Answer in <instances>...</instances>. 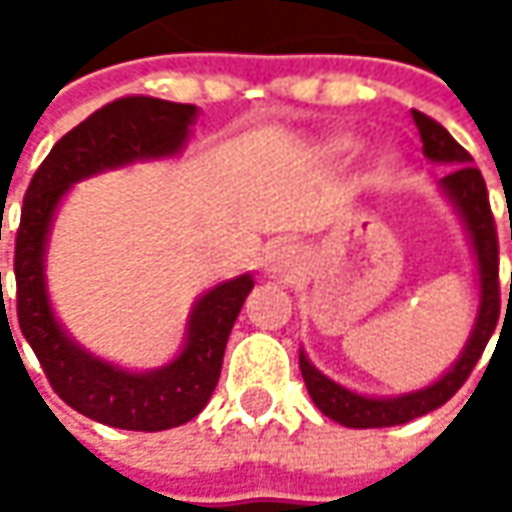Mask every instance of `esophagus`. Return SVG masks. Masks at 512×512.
I'll return each instance as SVG.
<instances>
[{"mask_svg": "<svg viewBox=\"0 0 512 512\" xmlns=\"http://www.w3.org/2000/svg\"><path fill=\"white\" fill-rule=\"evenodd\" d=\"M267 273H273V276H287V273H293V267H296V250L290 245H279L273 247L270 253H267Z\"/></svg>", "mask_w": 512, "mask_h": 512, "instance_id": "34e87169", "label": "esophagus"}]
</instances>
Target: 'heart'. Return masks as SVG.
<instances>
[{
  "label": "heart",
  "mask_w": 512,
  "mask_h": 512,
  "mask_svg": "<svg viewBox=\"0 0 512 512\" xmlns=\"http://www.w3.org/2000/svg\"><path fill=\"white\" fill-rule=\"evenodd\" d=\"M336 148H339V150H347V148H353V142H347V139H344V142H339V145H336Z\"/></svg>",
  "instance_id": "1"
}]
</instances>
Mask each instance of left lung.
Listing matches in <instances>:
<instances>
[{"label":"left lung","instance_id":"8db88e82","mask_svg":"<svg viewBox=\"0 0 512 512\" xmlns=\"http://www.w3.org/2000/svg\"><path fill=\"white\" fill-rule=\"evenodd\" d=\"M413 122H416L419 136H422L424 156L433 159V162L453 165V170L442 179V187L444 193L453 199V205L459 207V213L464 216V225L470 230L476 262H479L482 305H479V316H476V327L470 333V342H467L464 353L459 356V362L447 370V376H442L439 382L424 387V390L399 396V399H367V396H359V393H350L347 387L330 382L327 376H322L313 364L307 362L305 353H299V370H302V379H305L310 399L316 402V407L325 416H330L333 422L344 424V427H393V424L413 422V419H419L424 413L442 407L470 379L473 367L479 364L484 347H487L493 330L499 325V310H502V293H499V233H496V222H493V210H490L482 170L470 165L473 156L436 119H430L422 110H413Z\"/></svg>","mask_w":512,"mask_h":512}]
</instances>
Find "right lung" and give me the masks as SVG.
Here are the masks:
<instances>
[{
  "mask_svg": "<svg viewBox=\"0 0 512 512\" xmlns=\"http://www.w3.org/2000/svg\"><path fill=\"white\" fill-rule=\"evenodd\" d=\"M193 105L122 96L68 130L30 179L16 230V319L56 396L93 422L119 430H168L202 413L213 396L227 336L253 290L250 276L207 290L190 313L187 344L159 370L128 373L93 359L53 319L45 293V242L59 199L73 182L136 159L170 156L185 145ZM2 293V273H0Z\"/></svg>",
  "mask_w": 512,
  "mask_h": 512,
  "instance_id": "obj_1",
  "label": "right lung"
}]
</instances>
